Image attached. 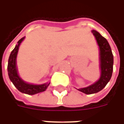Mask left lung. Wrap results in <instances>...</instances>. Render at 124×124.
Listing matches in <instances>:
<instances>
[{"instance_id": "left-lung-1", "label": "left lung", "mask_w": 124, "mask_h": 124, "mask_svg": "<svg viewBox=\"0 0 124 124\" xmlns=\"http://www.w3.org/2000/svg\"><path fill=\"white\" fill-rule=\"evenodd\" d=\"M92 32L95 37L99 49V67L100 76L98 80L91 85L77 89L86 94H92L101 91L112 78L114 65V56L112 49L106 38L95 30Z\"/></svg>"}]
</instances>
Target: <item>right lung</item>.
<instances>
[{
  "label": "right lung",
  "mask_w": 124,
  "mask_h": 124,
  "mask_svg": "<svg viewBox=\"0 0 124 124\" xmlns=\"http://www.w3.org/2000/svg\"><path fill=\"white\" fill-rule=\"evenodd\" d=\"M24 38L25 36L18 41L17 44H16L15 48L11 52L8 58L7 70L10 80L12 82L14 86L18 89V90H19L20 92L23 93L28 95H34L45 91L48 87L50 82H48L42 84H34L32 83H28L20 78L18 72L16 58L20 45L22 42L24 40Z\"/></svg>",
  "instance_id": "obj_1"
}]
</instances>
